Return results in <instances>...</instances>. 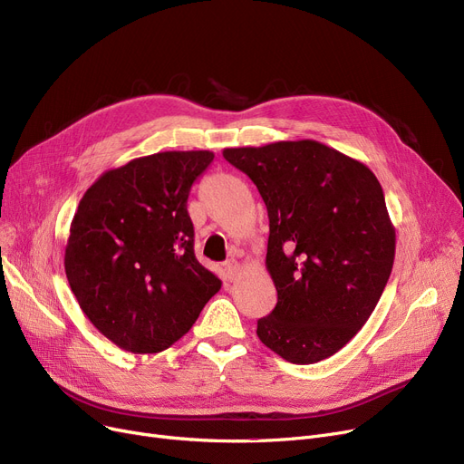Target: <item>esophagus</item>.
<instances>
[{
	"label": "esophagus",
	"mask_w": 464,
	"mask_h": 464,
	"mask_svg": "<svg viewBox=\"0 0 464 464\" xmlns=\"http://www.w3.org/2000/svg\"><path fill=\"white\" fill-rule=\"evenodd\" d=\"M226 278L229 280V282H233V280H237V276H238V263L235 261V259H229V261H226Z\"/></svg>",
	"instance_id": "esophagus-1"
}]
</instances>
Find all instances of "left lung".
I'll return each instance as SVG.
<instances>
[{"instance_id": "1", "label": "left lung", "mask_w": 464, "mask_h": 464, "mask_svg": "<svg viewBox=\"0 0 464 464\" xmlns=\"http://www.w3.org/2000/svg\"><path fill=\"white\" fill-rule=\"evenodd\" d=\"M269 214L278 303L257 336L295 364L331 357L367 324L395 259V227L372 170L318 140L226 149Z\"/></svg>"}]
</instances>
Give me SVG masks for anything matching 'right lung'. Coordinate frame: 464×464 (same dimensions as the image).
<instances>
[{"mask_svg": "<svg viewBox=\"0 0 464 464\" xmlns=\"http://www.w3.org/2000/svg\"><path fill=\"white\" fill-rule=\"evenodd\" d=\"M212 160L208 150L137 158L82 195L65 275L86 318L121 350H167L222 287L195 257L188 214L189 189Z\"/></svg>", "mask_w": 464, "mask_h": 464, "instance_id": "1", "label": "right lung"}]
</instances>
